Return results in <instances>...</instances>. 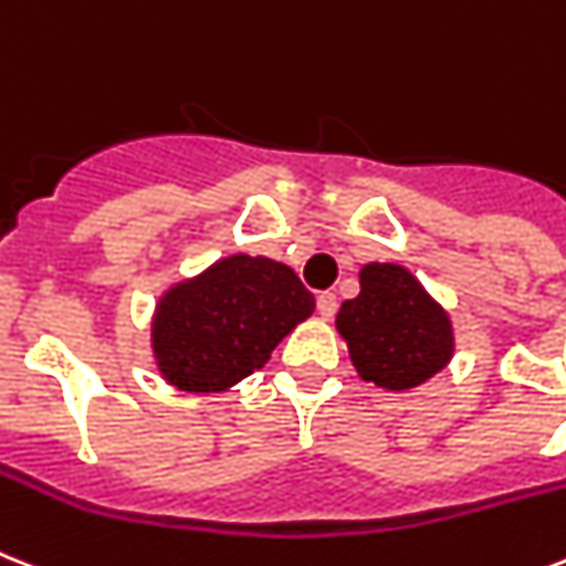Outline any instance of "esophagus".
I'll return each instance as SVG.
<instances>
[{"label": "esophagus", "mask_w": 566, "mask_h": 566, "mask_svg": "<svg viewBox=\"0 0 566 566\" xmlns=\"http://www.w3.org/2000/svg\"><path fill=\"white\" fill-rule=\"evenodd\" d=\"M316 311H319L323 319H334V314H337V296L334 293H319L316 296Z\"/></svg>", "instance_id": "34e87169"}]
</instances>
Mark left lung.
I'll return each mask as SVG.
<instances>
[{"label":"left lung","instance_id":"obj_1","mask_svg":"<svg viewBox=\"0 0 566 566\" xmlns=\"http://www.w3.org/2000/svg\"><path fill=\"white\" fill-rule=\"evenodd\" d=\"M337 331L357 375L384 389L418 387L453 355L448 314L398 264L360 270V296L343 302Z\"/></svg>","mask_w":566,"mask_h":566}]
</instances>
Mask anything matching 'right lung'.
<instances>
[{"instance_id": "obj_1", "label": "right lung", "mask_w": 566, "mask_h": 566, "mask_svg": "<svg viewBox=\"0 0 566 566\" xmlns=\"http://www.w3.org/2000/svg\"><path fill=\"white\" fill-rule=\"evenodd\" d=\"M314 314V293L279 261L232 255L165 293L154 352L165 380L220 392L270 360L284 334Z\"/></svg>"}]
</instances>
